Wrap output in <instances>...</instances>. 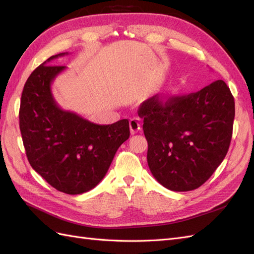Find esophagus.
Instances as JSON below:
<instances>
[{
	"label": "esophagus",
	"mask_w": 254,
	"mask_h": 254,
	"mask_svg": "<svg viewBox=\"0 0 254 254\" xmlns=\"http://www.w3.org/2000/svg\"><path fill=\"white\" fill-rule=\"evenodd\" d=\"M129 126H130V131H131L132 134H134L141 129V122L139 119H136V118L130 119Z\"/></svg>",
	"instance_id": "obj_1"
}]
</instances>
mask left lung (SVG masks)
Instances as JSON below:
<instances>
[{
	"label": "left lung",
	"mask_w": 254,
	"mask_h": 254,
	"mask_svg": "<svg viewBox=\"0 0 254 254\" xmlns=\"http://www.w3.org/2000/svg\"><path fill=\"white\" fill-rule=\"evenodd\" d=\"M156 180L175 191L198 189L225 159L232 137L234 97L224 80L196 93L144 102L139 112Z\"/></svg>",
	"instance_id": "1"
}]
</instances>
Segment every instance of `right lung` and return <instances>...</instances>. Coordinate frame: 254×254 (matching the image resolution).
<instances>
[{
	"instance_id": "add662e5",
	"label": "right lung",
	"mask_w": 254,
	"mask_h": 254,
	"mask_svg": "<svg viewBox=\"0 0 254 254\" xmlns=\"http://www.w3.org/2000/svg\"><path fill=\"white\" fill-rule=\"evenodd\" d=\"M66 54L50 57L30 74L23 88L19 120L29 164L53 188L78 195L103 180L130 130L128 120L97 125L60 108L51 86L65 66L48 63Z\"/></svg>"
}]
</instances>
